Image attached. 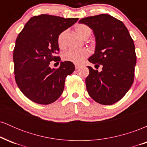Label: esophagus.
Wrapping results in <instances>:
<instances>
[{
    "instance_id": "esophagus-1",
    "label": "esophagus",
    "mask_w": 147,
    "mask_h": 147,
    "mask_svg": "<svg viewBox=\"0 0 147 147\" xmlns=\"http://www.w3.org/2000/svg\"><path fill=\"white\" fill-rule=\"evenodd\" d=\"M80 65H75V69H79V68H80Z\"/></svg>"
}]
</instances>
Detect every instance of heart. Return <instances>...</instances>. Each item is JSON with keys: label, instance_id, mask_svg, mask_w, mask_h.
<instances>
[{"label": "heart", "instance_id": "heart-1", "mask_svg": "<svg viewBox=\"0 0 147 147\" xmlns=\"http://www.w3.org/2000/svg\"><path fill=\"white\" fill-rule=\"evenodd\" d=\"M75 30L83 38H87L91 34V29L85 24H78L75 26ZM66 31L61 32L57 37V43L60 48H63L65 46V37ZM90 55V51L87 49H70L68 51L64 52L63 59L66 61H70L77 64L82 63L85 59Z\"/></svg>", "mask_w": 147, "mask_h": 147}]
</instances>
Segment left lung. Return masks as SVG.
<instances>
[{"mask_svg":"<svg viewBox=\"0 0 147 147\" xmlns=\"http://www.w3.org/2000/svg\"><path fill=\"white\" fill-rule=\"evenodd\" d=\"M79 23L90 28L95 36V54L88 61L103 66L100 72L88 66V92L99 104H113L126 95L134 80L136 54L133 38L124 23L109 14L82 18Z\"/></svg>","mask_w":147,"mask_h":147,"instance_id":"8db88e82","label":"left lung"}]
</instances>
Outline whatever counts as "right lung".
I'll use <instances>...</instances> for the list:
<instances>
[{
    "label": "right lung",
    "instance_id": "add662e5",
    "mask_svg": "<svg viewBox=\"0 0 147 147\" xmlns=\"http://www.w3.org/2000/svg\"><path fill=\"white\" fill-rule=\"evenodd\" d=\"M41 14L32 17L16 40L13 53L15 80L25 97L39 104H50L63 92L65 79L75 70L70 61L52 69L50 62L60 61L59 34L78 21ZM59 63V62H58Z\"/></svg>",
    "mask_w": 147,
    "mask_h": 147
}]
</instances>
